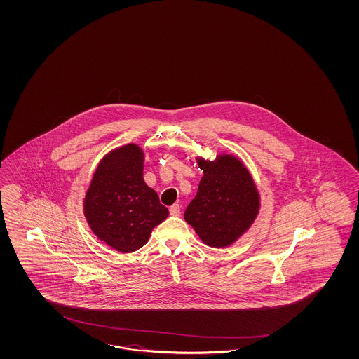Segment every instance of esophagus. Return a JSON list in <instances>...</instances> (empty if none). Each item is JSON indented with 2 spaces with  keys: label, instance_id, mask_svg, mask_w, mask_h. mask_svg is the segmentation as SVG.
<instances>
[{
  "label": "esophagus",
  "instance_id": "1",
  "mask_svg": "<svg viewBox=\"0 0 359 359\" xmlns=\"http://www.w3.org/2000/svg\"><path fill=\"white\" fill-rule=\"evenodd\" d=\"M170 215L171 216H179L180 215V205L174 204L172 207H170Z\"/></svg>",
  "mask_w": 359,
  "mask_h": 359
}]
</instances>
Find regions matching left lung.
<instances>
[{"instance_id":"8db88e82","label":"left lung","mask_w":359,"mask_h":359,"mask_svg":"<svg viewBox=\"0 0 359 359\" xmlns=\"http://www.w3.org/2000/svg\"><path fill=\"white\" fill-rule=\"evenodd\" d=\"M203 177L185 209V221L210 248H226L249 230L259 213L261 197L249 170L237 156L197 159Z\"/></svg>"}]
</instances>
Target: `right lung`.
<instances>
[{
    "label": "right lung",
    "instance_id": "right-lung-1",
    "mask_svg": "<svg viewBox=\"0 0 359 359\" xmlns=\"http://www.w3.org/2000/svg\"><path fill=\"white\" fill-rule=\"evenodd\" d=\"M143 150L135 143L107 154L98 163L86 198L88 225L111 249H141L152 229L168 216L159 196L143 180Z\"/></svg>",
    "mask_w": 359,
    "mask_h": 359
}]
</instances>
